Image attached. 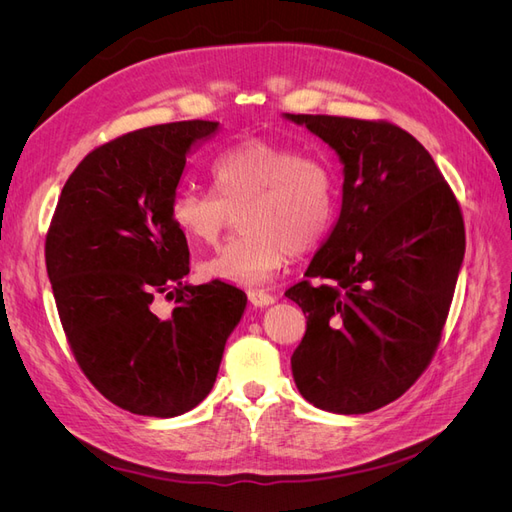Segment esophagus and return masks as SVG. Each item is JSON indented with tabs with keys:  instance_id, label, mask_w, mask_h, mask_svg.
Instances as JSON below:
<instances>
[{
	"instance_id": "esophagus-1",
	"label": "esophagus",
	"mask_w": 512,
	"mask_h": 512,
	"mask_svg": "<svg viewBox=\"0 0 512 512\" xmlns=\"http://www.w3.org/2000/svg\"><path fill=\"white\" fill-rule=\"evenodd\" d=\"M247 299H250V303L254 307H269V305L275 303L273 294H269L265 290H250V292H247Z\"/></svg>"
}]
</instances>
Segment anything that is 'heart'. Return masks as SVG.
<instances>
[{"label":"heart","mask_w":512,"mask_h":512,"mask_svg":"<svg viewBox=\"0 0 512 512\" xmlns=\"http://www.w3.org/2000/svg\"><path fill=\"white\" fill-rule=\"evenodd\" d=\"M213 192L179 188L170 222L190 243H213L241 211L243 235L198 262L203 280L258 286L329 235L339 209L337 177L329 164L265 138H250L211 162Z\"/></svg>","instance_id":"heart-1"}]
</instances>
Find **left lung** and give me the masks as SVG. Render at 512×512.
<instances>
[{
  "label": "left lung",
  "mask_w": 512,
  "mask_h": 512,
  "mask_svg": "<svg viewBox=\"0 0 512 512\" xmlns=\"http://www.w3.org/2000/svg\"><path fill=\"white\" fill-rule=\"evenodd\" d=\"M284 119L344 166L339 218L307 280L286 290L307 314L292 378L320 410L365 414L404 395L438 348L466 252L461 209L429 151L393 123Z\"/></svg>",
  "instance_id": "obj_1"
}]
</instances>
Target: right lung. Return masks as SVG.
<instances>
[{
  "mask_svg": "<svg viewBox=\"0 0 512 512\" xmlns=\"http://www.w3.org/2000/svg\"><path fill=\"white\" fill-rule=\"evenodd\" d=\"M218 130L177 121L94 149L66 181L46 235V273L76 361L132 414L196 408L245 312L235 286L183 282L188 241L168 215L190 151ZM156 296L176 299L170 317L157 316Z\"/></svg>",
  "mask_w": 512,
  "mask_h": 512,
  "instance_id": "obj_1",
  "label": "right lung"
}]
</instances>
